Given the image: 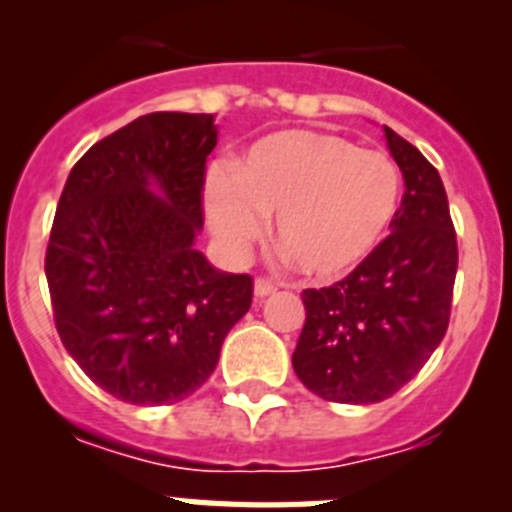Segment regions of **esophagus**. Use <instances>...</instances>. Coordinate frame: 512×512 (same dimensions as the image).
Returning <instances> with one entry per match:
<instances>
[{
  "mask_svg": "<svg viewBox=\"0 0 512 512\" xmlns=\"http://www.w3.org/2000/svg\"><path fill=\"white\" fill-rule=\"evenodd\" d=\"M277 292V287L269 282V279H256V284H253V295L256 297H269Z\"/></svg>",
  "mask_w": 512,
  "mask_h": 512,
  "instance_id": "esophagus-1",
  "label": "esophagus"
}]
</instances>
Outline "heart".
Returning <instances> with one entry per match:
<instances>
[{"label":"heart","instance_id":"heart-1","mask_svg":"<svg viewBox=\"0 0 512 512\" xmlns=\"http://www.w3.org/2000/svg\"><path fill=\"white\" fill-rule=\"evenodd\" d=\"M402 174L387 153L318 130L259 138L212 174L202 205L230 256H243L274 215V241L302 277L333 282L359 269L402 207Z\"/></svg>","mask_w":512,"mask_h":512}]
</instances>
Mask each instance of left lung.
I'll use <instances>...</instances> for the list:
<instances>
[{"instance_id": "1", "label": "left lung", "mask_w": 512, "mask_h": 512, "mask_svg": "<svg viewBox=\"0 0 512 512\" xmlns=\"http://www.w3.org/2000/svg\"><path fill=\"white\" fill-rule=\"evenodd\" d=\"M382 130L405 176L392 235L346 279L302 292L307 318L292 354L307 390L343 405L387 400L423 369L449 328L459 264L441 176L408 140Z\"/></svg>"}]
</instances>
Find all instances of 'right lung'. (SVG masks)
Listing matches in <instances>:
<instances>
[{
    "label": "right lung",
    "instance_id": "right-lung-1",
    "mask_svg": "<svg viewBox=\"0 0 512 512\" xmlns=\"http://www.w3.org/2000/svg\"><path fill=\"white\" fill-rule=\"evenodd\" d=\"M215 115L153 112L94 143L56 207L45 279L71 359L130 405H171L215 372L253 282L194 248Z\"/></svg>",
    "mask_w": 512,
    "mask_h": 512
}]
</instances>
